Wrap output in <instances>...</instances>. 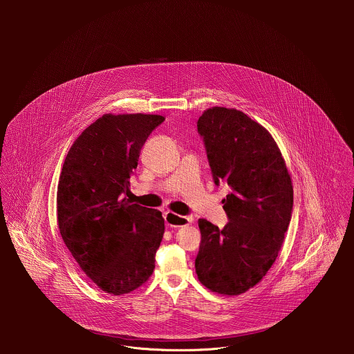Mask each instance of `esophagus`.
<instances>
[{"label": "esophagus", "instance_id": "esophagus-1", "mask_svg": "<svg viewBox=\"0 0 354 354\" xmlns=\"http://www.w3.org/2000/svg\"><path fill=\"white\" fill-rule=\"evenodd\" d=\"M165 216V222L167 226L170 227H181V226H185L188 225L189 222H192V218L191 216H184V215H177L171 211H166L163 214Z\"/></svg>", "mask_w": 354, "mask_h": 354}]
</instances>
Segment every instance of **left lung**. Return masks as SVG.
I'll return each instance as SVG.
<instances>
[{"instance_id": "8db88e82", "label": "left lung", "mask_w": 354, "mask_h": 354, "mask_svg": "<svg viewBox=\"0 0 354 354\" xmlns=\"http://www.w3.org/2000/svg\"><path fill=\"white\" fill-rule=\"evenodd\" d=\"M215 185L229 222L221 230L199 219L202 243L195 259L199 281L236 296L267 274L282 247L293 212V187L272 136L245 113L212 107L198 120Z\"/></svg>"}]
</instances>
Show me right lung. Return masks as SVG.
I'll return each mask as SVG.
<instances>
[{
    "mask_svg": "<svg viewBox=\"0 0 354 354\" xmlns=\"http://www.w3.org/2000/svg\"><path fill=\"white\" fill-rule=\"evenodd\" d=\"M163 121L155 114H104L75 140L61 169V237L84 274L114 296L142 286L155 268L162 214L124 196L143 145Z\"/></svg>",
    "mask_w": 354,
    "mask_h": 354,
    "instance_id": "right-lung-1",
    "label": "right lung"
}]
</instances>
